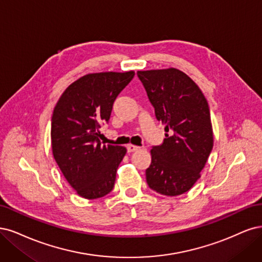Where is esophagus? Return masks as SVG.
<instances>
[{"label": "esophagus", "instance_id": "34e87169", "mask_svg": "<svg viewBox=\"0 0 262 262\" xmlns=\"http://www.w3.org/2000/svg\"><path fill=\"white\" fill-rule=\"evenodd\" d=\"M139 149H140V147L132 145V143H129V145H127V151H128V152H134V151H138Z\"/></svg>", "mask_w": 262, "mask_h": 262}]
</instances>
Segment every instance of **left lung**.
<instances>
[{
  "label": "left lung",
  "instance_id": "obj_1",
  "mask_svg": "<svg viewBox=\"0 0 262 262\" xmlns=\"http://www.w3.org/2000/svg\"><path fill=\"white\" fill-rule=\"evenodd\" d=\"M137 75L166 133L162 145L150 150L147 183L161 195H182L198 181L213 148L208 102L197 83L174 67Z\"/></svg>",
  "mask_w": 262,
  "mask_h": 262
}]
</instances>
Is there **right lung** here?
<instances>
[{
	"mask_svg": "<svg viewBox=\"0 0 262 262\" xmlns=\"http://www.w3.org/2000/svg\"><path fill=\"white\" fill-rule=\"evenodd\" d=\"M134 76V71L87 74L65 89L54 107L52 154L82 198H101L114 187L116 170L127 150L102 145L100 125L110 120L116 97Z\"/></svg>",
	"mask_w": 262,
	"mask_h": 262,
	"instance_id": "add662e5",
	"label": "right lung"
}]
</instances>
